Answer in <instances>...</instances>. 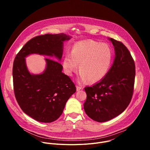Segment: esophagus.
I'll return each instance as SVG.
<instances>
[{"label":"esophagus","mask_w":150,"mask_h":150,"mask_svg":"<svg viewBox=\"0 0 150 150\" xmlns=\"http://www.w3.org/2000/svg\"><path fill=\"white\" fill-rule=\"evenodd\" d=\"M76 91H79V90H82L83 88L82 87H79V86H78V85H76Z\"/></svg>","instance_id":"esophagus-1"}]
</instances>
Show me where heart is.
I'll use <instances>...</instances> for the list:
<instances>
[{
    "label": "heart",
    "mask_w": 150,
    "mask_h": 150,
    "mask_svg": "<svg viewBox=\"0 0 150 150\" xmlns=\"http://www.w3.org/2000/svg\"><path fill=\"white\" fill-rule=\"evenodd\" d=\"M113 59V52L108 44L89 40L75 44L71 54L64 57L62 66L65 73L71 76L79 65V80L96 83L108 74Z\"/></svg>",
    "instance_id": "1"
}]
</instances>
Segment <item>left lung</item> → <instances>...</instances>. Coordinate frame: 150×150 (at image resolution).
Segmentation results:
<instances>
[{
  "mask_svg": "<svg viewBox=\"0 0 150 150\" xmlns=\"http://www.w3.org/2000/svg\"><path fill=\"white\" fill-rule=\"evenodd\" d=\"M108 40L115 49L113 65L103 79L85 88L84 110L98 122L109 121L124 112L131 102L134 86L135 65L129 51L122 42Z\"/></svg>",
  "mask_w": 150,
  "mask_h": 150,
  "instance_id": "left-lung-1",
  "label": "left lung"
}]
</instances>
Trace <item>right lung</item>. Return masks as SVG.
Returning <instances> with one entry per match:
<instances>
[{
	"label": "right lung",
	"mask_w": 150,
	"mask_h": 150,
	"mask_svg": "<svg viewBox=\"0 0 150 150\" xmlns=\"http://www.w3.org/2000/svg\"><path fill=\"white\" fill-rule=\"evenodd\" d=\"M71 38L63 33L37 36L28 41L15 57L12 71L15 96L23 111L37 121L50 123L57 120L76 92V87L62 72L63 67L58 62L45 59L44 71L33 74L28 69L25 58L37 54L60 61L63 42Z\"/></svg>",
	"instance_id": "add662e5"
}]
</instances>
